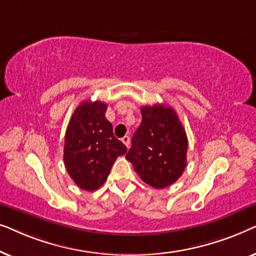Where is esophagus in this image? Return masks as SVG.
<instances>
[{"mask_svg":"<svg viewBox=\"0 0 256 256\" xmlns=\"http://www.w3.org/2000/svg\"><path fill=\"white\" fill-rule=\"evenodd\" d=\"M121 141L124 143L126 146H129V144H130V138H129V136H124V138H121Z\"/></svg>","mask_w":256,"mask_h":256,"instance_id":"34e87169","label":"esophagus"}]
</instances>
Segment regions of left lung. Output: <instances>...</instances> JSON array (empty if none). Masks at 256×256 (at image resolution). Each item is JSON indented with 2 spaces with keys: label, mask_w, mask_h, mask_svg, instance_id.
Segmentation results:
<instances>
[{
  "label": "left lung",
  "mask_w": 256,
  "mask_h": 256,
  "mask_svg": "<svg viewBox=\"0 0 256 256\" xmlns=\"http://www.w3.org/2000/svg\"><path fill=\"white\" fill-rule=\"evenodd\" d=\"M142 122L126 158L141 180L155 188L174 184L186 168L188 138L172 107L162 104L141 108Z\"/></svg>",
  "instance_id": "1"
}]
</instances>
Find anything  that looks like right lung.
<instances>
[{
  "instance_id": "right-lung-1",
  "label": "right lung",
  "mask_w": 256,
  "mask_h": 256,
  "mask_svg": "<svg viewBox=\"0 0 256 256\" xmlns=\"http://www.w3.org/2000/svg\"><path fill=\"white\" fill-rule=\"evenodd\" d=\"M106 110L107 104L101 101H84L66 129V171L86 191L102 186L118 157L127 152V146L114 136L113 126L104 116Z\"/></svg>"
}]
</instances>
